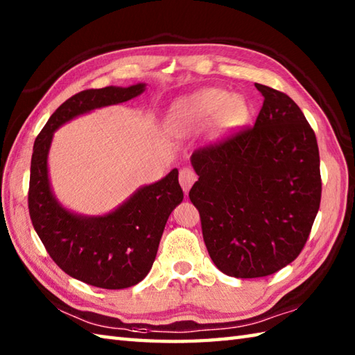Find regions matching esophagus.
<instances>
[{
    "instance_id": "obj_1",
    "label": "esophagus",
    "mask_w": 355,
    "mask_h": 355,
    "mask_svg": "<svg viewBox=\"0 0 355 355\" xmlns=\"http://www.w3.org/2000/svg\"><path fill=\"white\" fill-rule=\"evenodd\" d=\"M197 182V173L191 168H183L180 171V184H182L184 192H189L192 184Z\"/></svg>"
}]
</instances>
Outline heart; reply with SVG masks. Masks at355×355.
Segmentation results:
<instances>
[{
    "mask_svg": "<svg viewBox=\"0 0 355 355\" xmlns=\"http://www.w3.org/2000/svg\"><path fill=\"white\" fill-rule=\"evenodd\" d=\"M247 116V103L239 96H229L220 88H205L173 105L169 126L175 132H192L212 122V134L221 137L243 125Z\"/></svg>",
    "mask_w": 355,
    "mask_h": 355,
    "instance_id": "b5f03b06",
    "label": "heart"
}]
</instances>
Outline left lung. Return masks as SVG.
Returning a JSON list of instances; mask_svg holds the SVG:
<instances>
[{"label": "left lung", "instance_id": "1", "mask_svg": "<svg viewBox=\"0 0 355 355\" xmlns=\"http://www.w3.org/2000/svg\"><path fill=\"white\" fill-rule=\"evenodd\" d=\"M263 103L253 126L192 154L189 191L207 252L223 273L273 275L302 252L322 197L315 134L291 97L254 84Z\"/></svg>", "mask_w": 355, "mask_h": 355}]
</instances>
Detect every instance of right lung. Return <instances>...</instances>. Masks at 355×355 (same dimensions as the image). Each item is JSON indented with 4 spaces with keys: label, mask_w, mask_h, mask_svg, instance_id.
<instances>
[{
    "label": "right lung",
    "mask_w": 355,
    "mask_h": 355,
    "mask_svg": "<svg viewBox=\"0 0 355 355\" xmlns=\"http://www.w3.org/2000/svg\"><path fill=\"white\" fill-rule=\"evenodd\" d=\"M145 92V84L128 88L84 89L53 112L33 145L30 164L28 214L37 236L56 266L67 275L107 290L128 288L145 277L155 261L171 212L183 201L178 171L141 187L105 216H79L53 197L47 154L59 126L94 108L122 103Z\"/></svg>",
    "instance_id": "1"
}]
</instances>
